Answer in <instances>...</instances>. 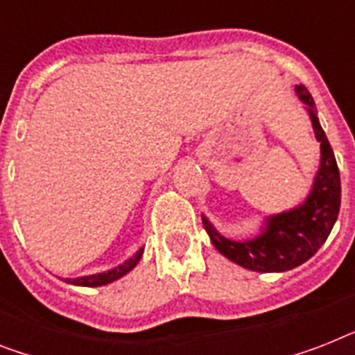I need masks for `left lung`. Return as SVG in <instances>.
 <instances>
[{
    "label": "left lung",
    "instance_id": "left-lung-1",
    "mask_svg": "<svg viewBox=\"0 0 355 355\" xmlns=\"http://www.w3.org/2000/svg\"><path fill=\"white\" fill-rule=\"evenodd\" d=\"M299 98L308 105L313 131L321 142V168L313 189L304 204L292 211L270 217L264 232L253 241L235 243L218 235L202 217V224L213 246L230 261L253 272H288L318 253L324 244L339 215L341 206V178L332 146L315 116L312 94L304 85H297Z\"/></svg>",
    "mask_w": 355,
    "mask_h": 355
}]
</instances>
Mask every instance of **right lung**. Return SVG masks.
<instances>
[{"label":"right lung","instance_id":"obj_1","mask_svg":"<svg viewBox=\"0 0 355 355\" xmlns=\"http://www.w3.org/2000/svg\"><path fill=\"white\" fill-rule=\"evenodd\" d=\"M140 257H142V250H140V252H138L135 257L129 259V261H125L122 266L114 268V270H109V272H103V273H96V275H89V277L67 279V282H71V284H76V286H103V284L116 281V279H120L128 272H131L132 268L138 264Z\"/></svg>","mask_w":355,"mask_h":355}]
</instances>
